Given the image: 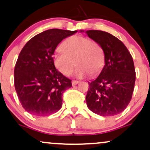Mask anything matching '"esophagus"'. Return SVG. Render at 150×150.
Masks as SVG:
<instances>
[{"instance_id": "34e87169", "label": "esophagus", "mask_w": 150, "mask_h": 150, "mask_svg": "<svg viewBox=\"0 0 150 150\" xmlns=\"http://www.w3.org/2000/svg\"><path fill=\"white\" fill-rule=\"evenodd\" d=\"M79 82H80V81L73 80V81H72V84H73V86H75V85H76V84H78Z\"/></svg>"}]
</instances>
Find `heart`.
<instances>
[{
    "instance_id": "1",
    "label": "heart",
    "mask_w": 150,
    "mask_h": 150,
    "mask_svg": "<svg viewBox=\"0 0 150 150\" xmlns=\"http://www.w3.org/2000/svg\"><path fill=\"white\" fill-rule=\"evenodd\" d=\"M61 49L53 54V64L59 73L69 76L75 67L77 77L98 75L105 63V54L102 47L89 38L73 35L62 42Z\"/></svg>"
}]
</instances>
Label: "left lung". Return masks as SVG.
<instances>
[{
	"label": "left lung",
	"instance_id": "8db88e82",
	"mask_svg": "<svg viewBox=\"0 0 150 150\" xmlns=\"http://www.w3.org/2000/svg\"><path fill=\"white\" fill-rule=\"evenodd\" d=\"M86 33L102 47L105 54L101 72L88 82L86 105L100 116L117 115L124 110L132 98L136 81L133 58L124 43L110 33L97 30Z\"/></svg>",
	"mask_w": 150,
	"mask_h": 150
}]
</instances>
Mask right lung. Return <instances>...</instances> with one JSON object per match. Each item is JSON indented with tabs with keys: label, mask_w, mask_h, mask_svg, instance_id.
Returning <instances> with one entry per match:
<instances>
[{
	"label": "right lung",
	"mask_w": 150,
	"mask_h": 150,
	"mask_svg": "<svg viewBox=\"0 0 150 150\" xmlns=\"http://www.w3.org/2000/svg\"><path fill=\"white\" fill-rule=\"evenodd\" d=\"M76 32L45 30L21 50L14 68V87L21 105L30 114L47 116L61 109L63 93L72 83L56 69L52 56L63 40Z\"/></svg>",
	"instance_id": "add662e5"
}]
</instances>
